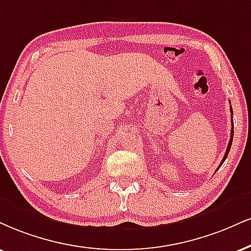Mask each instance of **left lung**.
Masks as SVG:
<instances>
[{"mask_svg": "<svg viewBox=\"0 0 251 251\" xmlns=\"http://www.w3.org/2000/svg\"><path fill=\"white\" fill-rule=\"evenodd\" d=\"M230 113H233V108H231L230 106ZM233 136H234V123H233V120H231V131H230V140H229V143H228V147H227V150H226V153H225V157L222 158V162L220 163V166L224 164V162L226 160V158H227L228 153H229V150H230V147H231V143H233ZM219 166V168H220ZM218 168V170H219Z\"/></svg>", "mask_w": 251, "mask_h": 251, "instance_id": "left-lung-1", "label": "left lung"}]
</instances>
